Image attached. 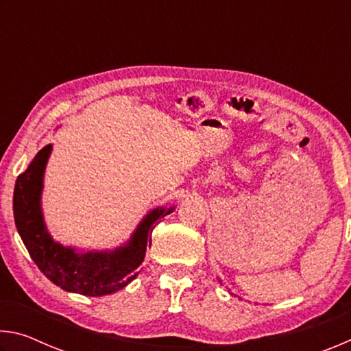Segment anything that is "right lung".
Returning a JSON list of instances; mask_svg holds the SVG:
<instances>
[{"mask_svg": "<svg viewBox=\"0 0 351 351\" xmlns=\"http://www.w3.org/2000/svg\"><path fill=\"white\" fill-rule=\"evenodd\" d=\"M52 145L41 148L26 171L16 178L14 190V217L16 230L38 269L49 280L69 293L83 295L112 294L138 277L139 266L152 246V232L158 219L173 212L153 209L139 223L125 246L111 252H77L56 243L46 230L41 213V189Z\"/></svg>", "mask_w": 351, "mask_h": 351, "instance_id": "right-lung-1", "label": "right lung"}]
</instances>
